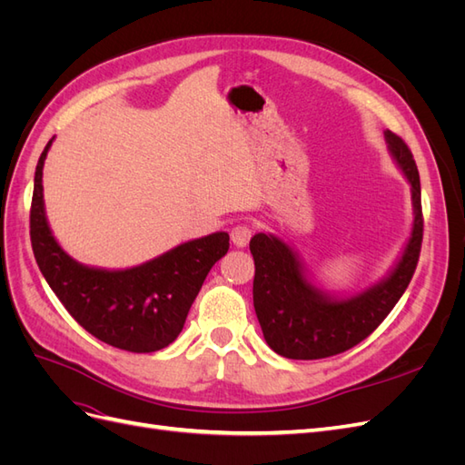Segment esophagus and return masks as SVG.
I'll use <instances>...</instances> for the list:
<instances>
[{"label": "esophagus", "instance_id": "1", "mask_svg": "<svg viewBox=\"0 0 465 465\" xmlns=\"http://www.w3.org/2000/svg\"><path fill=\"white\" fill-rule=\"evenodd\" d=\"M252 234H254V227H252L250 223H238L231 231V241L234 246L244 248L250 242Z\"/></svg>", "mask_w": 465, "mask_h": 465}]
</instances>
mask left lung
Instances as JSON below:
<instances>
[{
  "mask_svg": "<svg viewBox=\"0 0 465 465\" xmlns=\"http://www.w3.org/2000/svg\"><path fill=\"white\" fill-rule=\"evenodd\" d=\"M386 142L413 195V232L396 270L382 283L347 301H331L308 283L291 248L275 236L256 234L250 241L254 256V308L263 337L275 353L287 359L314 361L340 355L359 345L398 304L415 273L423 242L420 182L411 149L386 130Z\"/></svg>",
  "mask_w": 465,
  "mask_h": 465,
  "instance_id": "obj_1",
  "label": "left lung"
}]
</instances>
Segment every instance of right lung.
Here are the masks:
<instances>
[{
	"label": "right lung",
	"instance_id": "add662e5",
	"mask_svg": "<svg viewBox=\"0 0 465 465\" xmlns=\"http://www.w3.org/2000/svg\"><path fill=\"white\" fill-rule=\"evenodd\" d=\"M42 151L31 203V244L55 297L96 340L130 353H153L171 345L184 328L211 267L229 250V234L215 232L180 244L166 254L124 272L85 267L54 241L42 202Z\"/></svg>",
	"mask_w": 465,
	"mask_h": 465
}]
</instances>
